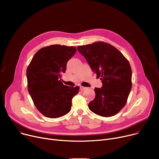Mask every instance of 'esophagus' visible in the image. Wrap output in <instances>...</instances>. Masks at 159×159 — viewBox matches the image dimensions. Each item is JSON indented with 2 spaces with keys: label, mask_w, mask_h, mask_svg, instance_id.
Returning <instances> with one entry per match:
<instances>
[{
  "label": "esophagus",
  "mask_w": 159,
  "mask_h": 159,
  "mask_svg": "<svg viewBox=\"0 0 159 159\" xmlns=\"http://www.w3.org/2000/svg\"><path fill=\"white\" fill-rule=\"evenodd\" d=\"M86 89H87V88H86V87L80 86V91H85Z\"/></svg>",
  "instance_id": "esophagus-1"
}]
</instances>
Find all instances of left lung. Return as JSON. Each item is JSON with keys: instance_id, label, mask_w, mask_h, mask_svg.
<instances>
[{"instance_id": "obj_1", "label": "left lung", "mask_w": 159, "mask_h": 159, "mask_svg": "<svg viewBox=\"0 0 159 159\" xmlns=\"http://www.w3.org/2000/svg\"><path fill=\"white\" fill-rule=\"evenodd\" d=\"M77 49L103 84L95 88V97L88 104L89 109L104 117L117 114L126 104L131 89L129 61L119 49L102 41L79 46Z\"/></svg>"}]
</instances>
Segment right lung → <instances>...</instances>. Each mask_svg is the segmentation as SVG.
Masks as SVG:
<instances>
[{"mask_svg":"<svg viewBox=\"0 0 159 159\" xmlns=\"http://www.w3.org/2000/svg\"><path fill=\"white\" fill-rule=\"evenodd\" d=\"M76 52L74 46H46L35 54L28 66L29 93L37 109L46 117H61L71 110L72 98L80 88L65 86L59 79Z\"/></svg>","mask_w":159,"mask_h":159,"instance_id":"add662e5","label":"right lung"}]
</instances>
